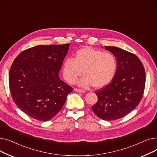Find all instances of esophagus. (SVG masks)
<instances>
[{
    "mask_svg": "<svg viewBox=\"0 0 157 157\" xmlns=\"http://www.w3.org/2000/svg\"><path fill=\"white\" fill-rule=\"evenodd\" d=\"M74 90H75L76 92H79V93H84L85 92V90L79 89V88H74Z\"/></svg>",
    "mask_w": 157,
    "mask_h": 157,
    "instance_id": "34e87169",
    "label": "esophagus"
}]
</instances>
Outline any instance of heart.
<instances>
[{"instance_id":"obj_1","label":"heart","mask_w":157,"mask_h":157,"mask_svg":"<svg viewBox=\"0 0 157 157\" xmlns=\"http://www.w3.org/2000/svg\"><path fill=\"white\" fill-rule=\"evenodd\" d=\"M117 69V59L111 53L86 46L76 51L73 59L64 60L62 74L69 83L74 84L83 71L85 76L79 81L80 86L101 88L111 83Z\"/></svg>"}]
</instances>
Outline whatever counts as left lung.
Instances as JSON below:
<instances>
[{
    "mask_svg": "<svg viewBox=\"0 0 157 157\" xmlns=\"http://www.w3.org/2000/svg\"><path fill=\"white\" fill-rule=\"evenodd\" d=\"M105 48L116 57L117 69L111 83L95 92L98 101L92 109L101 119L111 121L124 117L141 102L146 74L135 54L114 46Z\"/></svg>",
    "mask_w": 157,
    "mask_h": 157,
    "instance_id": "left-lung-1",
    "label": "left lung"
}]
</instances>
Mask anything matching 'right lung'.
I'll list each match as a JSON object with an SVG mask.
<instances>
[{"mask_svg": "<svg viewBox=\"0 0 157 157\" xmlns=\"http://www.w3.org/2000/svg\"><path fill=\"white\" fill-rule=\"evenodd\" d=\"M69 46L38 45L14 59L9 73L10 92L16 105L29 117L42 121L51 120L72 92L59 76Z\"/></svg>", "mask_w": 157, "mask_h": 157, "instance_id": "obj_1", "label": "right lung"}]
</instances>
